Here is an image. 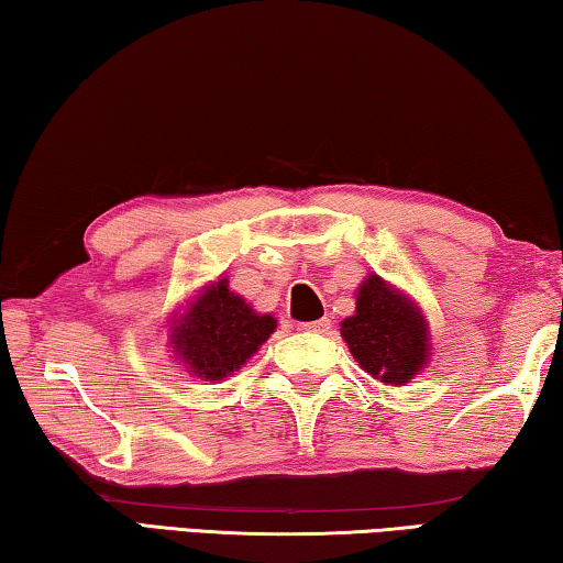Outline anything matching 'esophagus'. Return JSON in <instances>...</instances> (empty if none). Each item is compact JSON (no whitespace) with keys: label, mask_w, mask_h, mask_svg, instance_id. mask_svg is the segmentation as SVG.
Instances as JSON below:
<instances>
[{"label":"esophagus","mask_w":563,"mask_h":563,"mask_svg":"<svg viewBox=\"0 0 563 563\" xmlns=\"http://www.w3.org/2000/svg\"><path fill=\"white\" fill-rule=\"evenodd\" d=\"M298 330L300 332H316V335H320V332L330 330V320L322 318V320H316V322H300Z\"/></svg>","instance_id":"1"}]
</instances>
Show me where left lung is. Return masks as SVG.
Here are the masks:
<instances>
[{
    "label": "left lung",
    "mask_w": 563,
    "mask_h": 563,
    "mask_svg": "<svg viewBox=\"0 0 563 563\" xmlns=\"http://www.w3.org/2000/svg\"><path fill=\"white\" fill-rule=\"evenodd\" d=\"M340 335L357 365L383 385H407L432 360L422 305L377 273H367L360 283L355 312L340 322Z\"/></svg>",
    "instance_id": "left-lung-1"
}]
</instances>
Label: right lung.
Segmentation results:
<instances>
[{
  "label": "right lung",
  "mask_w": 563,
  "mask_h": 563,
  "mask_svg": "<svg viewBox=\"0 0 563 563\" xmlns=\"http://www.w3.org/2000/svg\"><path fill=\"white\" fill-rule=\"evenodd\" d=\"M278 320L253 310L243 295L218 275L180 305L168 322V352L184 362L186 373L201 379H225L238 373L268 340Z\"/></svg>",
  "instance_id": "1"
}]
</instances>
